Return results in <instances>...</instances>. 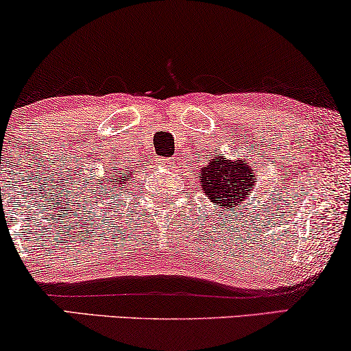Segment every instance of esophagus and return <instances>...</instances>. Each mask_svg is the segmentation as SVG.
<instances>
[{
	"label": "esophagus",
	"instance_id": "1",
	"mask_svg": "<svg viewBox=\"0 0 351 351\" xmlns=\"http://www.w3.org/2000/svg\"><path fill=\"white\" fill-rule=\"evenodd\" d=\"M172 161H174V159H172V158L159 159V162H161V165H162V166H166V167H171L172 165H174V162H172Z\"/></svg>",
	"mask_w": 351,
	"mask_h": 351
}]
</instances>
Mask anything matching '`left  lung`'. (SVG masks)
Segmentation results:
<instances>
[{
    "label": "left lung",
    "instance_id": "8db88e82",
    "mask_svg": "<svg viewBox=\"0 0 351 351\" xmlns=\"http://www.w3.org/2000/svg\"><path fill=\"white\" fill-rule=\"evenodd\" d=\"M198 179L202 182L203 193H206L211 202L229 211L232 206L247 202L256 177L253 176L247 161L226 159L216 154L215 159H209L206 167H202Z\"/></svg>",
    "mask_w": 351,
    "mask_h": 351
}]
</instances>
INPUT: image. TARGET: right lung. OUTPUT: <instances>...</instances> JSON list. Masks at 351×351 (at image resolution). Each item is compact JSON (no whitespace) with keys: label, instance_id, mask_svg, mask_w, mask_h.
Segmentation results:
<instances>
[{"label":"right lung","instance_id":"obj_1","mask_svg":"<svg viewBox=\"0 0 351 351\" xmlns=\"http://www.w3.org/2000/svg\"><path fill=\"white\" fill-rule=\"evenodd\" d=\"M130 174H134V172H124V171H112V172H109L108 176H103L101 179H98V180H104L106 182V179H109L108 182L109 184H111V189H112V192H114V190H117L119 189V186H122V184H127V177H129ZM99 189L103 190L104 192V195H108V193H111V192H106L108 189H104V184H99L98 185Z\"/></svg>","mask_w":351,"mask_h":351}]
</instances>
